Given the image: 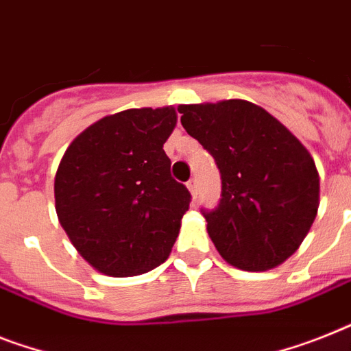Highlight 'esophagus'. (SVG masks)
I'll use <instances>...</instances> for the list:
<instances>
[{"instance_id": "obj_1", "label": "esophagus", "mask_w": 351, "mask_h": 351, "mask_svg": "<svg viewBox=\"0 0 351 351\" xmlns=\"http://www.w3.org/2000/svg\"><path fill=\"white\" fill-rule=\"evenodd\" d=\"M186 188H188V192H190L193 197H195L197 195V179L195 178L190 179V181L186 182Z\"/></svg>"}]
</instances>
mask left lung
Segmentation results:
<instances>
[{
	"label": "left lung",
	"mask_w": 351,
	"mask_h": 351,
	"mask_svg": "<svg viewBox=\"0 0 351 351\" xmlns=\"http://www.w3.org/2000/svg\"><path fill=\"white\" fill-rule=\"evenodd\" d=\"M181 123L215 158L222 199L204 211L226 262L262 273L296 253L319 208V173L306 147L256 104L179 106Z\"/></svg>",
	"instance_id": "1"
}]
</instances>
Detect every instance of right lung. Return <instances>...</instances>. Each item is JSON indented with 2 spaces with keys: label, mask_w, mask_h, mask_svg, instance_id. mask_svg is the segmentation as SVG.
<instances>
[{
  "label": "right lung",
  "mask_w": 351,
  "mask_h": 351,
  "mask_svg": "<svg viewBox=\"0 0 351 351\" xmlns=\"http://www.w3.org/2000/svg\"><path fill=\"white\" fill-rule=\"evenodd\" d=\"M176 125L173 106L127 109L84 129L60 159L55 211L98 273L138 276L170 256L190 208L163 150Z\"/></svg>",
  "instance_id": "right-lung-1"
}]
</instances>
